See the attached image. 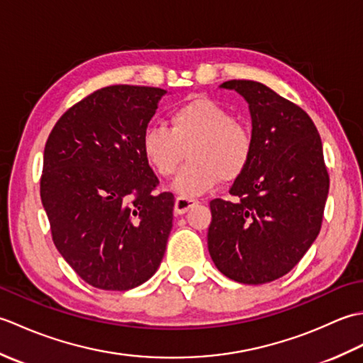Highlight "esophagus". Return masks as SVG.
<instances>
[{
  "instance_id": "obj_1",
  "label": "esophagus",
  "mask_w": 363,
  "mask_h": 363,
  "mask_svg": "<svg viewBox=\"0 0 363 363\" xmlns=\"http://www.w3.org/2000/svg\"><path fill=\"white\" fill-rule=\"evenodd\" d=\"M199 201L195 198H186V196H177L176 201H174V212L177 215H182L186 213L191 207L196 206Z\"/></svg>"
}]
</instances>
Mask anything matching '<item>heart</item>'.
Segmentation results:
<instances>
[{
    "instance_id": "b5f03b06",
    "label": "heart",
    "mask_w": 363,
    "mask_h": 363,
    "mask_svg": "<svg viewBox=\"0 0 363 363\" xmlns=\"http://www.w3.org/2000/svg\"><path fill=\"white\" fill-rule=\"evenodd\" d=\"M189 154V162L176 176L173 189L181 196H196L215 184L235 181L250 167L254 154L251 129L234 120L225 106L196 96L174 107L169 128L151 125L143 130L142 152L154 172L172 176Z\"/></svg>"
}]
</instances>
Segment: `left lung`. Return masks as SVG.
<instances>
[{"label": "left lung", "mask_w": 363, "mask_h": 363, "mask_svg": "<svg viewBox=\"0 0 363 363\" xmlns=\"http://www.w3.org/2000/svg\"><path fill=\"white\" fill-rule=\"evenodd\" d=\"M250 104L254 154L229 194L238 201H211L207 233L220 272L242 284L279 279L317 238L329 174L317 128L299 106L256 81L221 84Z\"/></svg>", "instance_id": "obj_1"}]
</instances>
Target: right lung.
<instances>
[{
  "label": "right lung",
  "instance_id": "right-lung-1",
  "mask_svg": "<svg viewBox=\"0 0 363 363\" xmlns=\"http://www.w3.org/2000/svg\"><path fill=\"white\" fill-rule=\"evenodd\" d=\"M167 91L109 86L72 106L43 152L40 198L52 242L81 279L125 291L156 273L174 196L156 194L142 135Z\"/></svg>",
  "mask_w": 363,
  "mask_h": 363
}]
</instances>
